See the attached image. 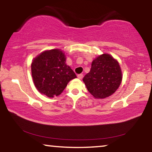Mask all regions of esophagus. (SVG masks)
I'll list each match as a JSON object with an SVG mask.
<instances>
[{"label": "esophagus", "instance_id": "obj_1", "mask_svg": "<svg viewBox=\"0 0 152 152\" xmlns=\"http://www.w3.org/2000/svg\"><path fill=\"white\" fill-rule=\"evenodd\" d=\"M78 76V78H79V79H82L83 78V74H78V76Z\"/></svg>", "mask_w": 152, "mask_h": 152}]
</instances>
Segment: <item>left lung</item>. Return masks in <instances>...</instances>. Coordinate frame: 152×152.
I'll use <instances>...</instances> for the list:
<instances>
[{"instance_id": "obj_1", "label": "left lung", "mask_w": 152, "mask_h": 152, "mask_svg": "<svg viewBox=\"0 0 152 152\" xmlns=\"http://www.w3.org/2000/svg\"><path fill=\"white\" fill-rule=\"evenodd\" d=\"M122 78V71L117 60L110 54H103L92 61L90 72L83 80L94 97L103 99L118 89Z\"/></svg>"}]
</instances>
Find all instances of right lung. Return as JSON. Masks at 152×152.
I'll use <instances>...</instances> for the list:
<instances>
[{
	"label": "right lung",
	"instance_id": "right-lung-1",
	"mask_svg": "<svg viewBox=\"0 0 152 152\" xmlns=\"http://www.w3.org/2000/svg\"><path fill=\"white\" fill-rule=\"evenodd\" d=\"M31 76L37 90L49 98L58 96L76 75L66 64V57L60 49L40 53L31 65Z\"/></svg>",
	"mask_w": 152,
	"mask_h": 152
}]
</instances>
